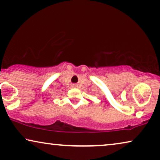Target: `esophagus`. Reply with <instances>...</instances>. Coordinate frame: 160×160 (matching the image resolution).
<instances>
[{
	"instance_id": "1",
	"label": "esophagus",
	"mask_w": 160,
	"mask_h": 160,
	"mask_svg": "<svg viewBox=\"0 0 160 160\" xmlns=\"http://www.w3.org/2000/svg\"><path fill=\"white\" fill-rule=\"evenodd\" d=\"M74 87H77V85H74Z\"/></svg>"
}]
</instances>
